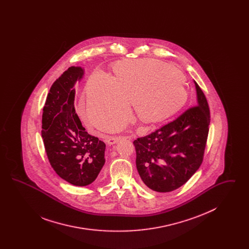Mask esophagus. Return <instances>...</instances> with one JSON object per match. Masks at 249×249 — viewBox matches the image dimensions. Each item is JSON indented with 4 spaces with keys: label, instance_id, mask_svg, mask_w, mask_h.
Returning <instances> with one entry per match:
<instances>
[{
    "label": "esophagus",
    "instance_id": "34e87169",
    "mask_svg": "<svg viewBox=\"0 0 249 249\" xmlns=\"http://www.w3.org/2000/svg\"><path fill=\"white\" fill-rule=\"evenodd\" d=\"M122 139V137H112V136H110V137H108L107 138V143L108 144H115V143H117V142H119Z\"/></svg>",
    "mask_w": 249,
    "mask_h": 249
}]
</instances>
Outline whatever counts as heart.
Wrapping results in <instances>:
<instances>
[{"instance_id": "b5f03b06", "label": "heart", "mask_w": 249, "mask_h": 249, "mask_svg": "<svg viewBox=\"0 0 249 249\" xmlns=\"http://www.w3.org/2000/svg\"><path fill=\"white\" fill-rule=\"evenodd\" d=\"M114 76L95 71L86 88L87 111L96 127L124 119L133 105L137 118L157 123L178 113L187 102V79L176 67L154 59H126L117 62ZM126 124L119 120L111 130Z\"/></svg>"}]
</instances>
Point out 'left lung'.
Returning <instances> with one entry per match:
<instances>
[{
	"mask_svg": "<svg viewBox=\"0 0 249 249\" xmlns=\"http://www.w3.org/2000/svg\"><path fill=\"white\" fill-rule=\"evenodd\" d=\"M195 107L152 133L133 141L136 168L146 187L170 192L183 186L202 162L210 124L207 100L199 85Z\"/></svg>",
	"mask_w": 249,
	"mask_h": 249,
	"instance_id": "1",
	"label": "left lung"
}]
</instances>
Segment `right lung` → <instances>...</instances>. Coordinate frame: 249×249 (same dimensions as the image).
Returning a JSON list of instances; mask_svg holds the SVG:
<instances>
[{"instance_id":"add662e5","label":"right lung","mask_w":249,"mask_h":249,"mask_svg":"<svg viewBox=\"0 0 249 249\" xmlns=\"http://www.w3.org/2000/svg\"><path fill=\"white\" fill-rule=\"evenodd\" d=\"M85 70L71 66L50 88L43 109L42 137L48 160L59 178L85 187L106 163V143L86 131L74 108V85Z\"/></svg>"}]
</instances>
